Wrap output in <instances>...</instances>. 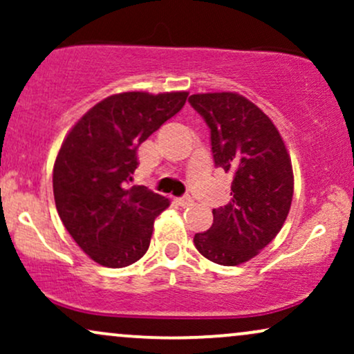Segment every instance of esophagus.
Wrapping results in <instances>:
<instances>
[{"label": "esophagus", "instance_id": "esophagus-1", "mask_svg": "<svg viewBox=\"0 0 354 354\" xmlns=\"http://www.w3.org/2000/svg\"><path fill=\"white\" fill-rule=\"evenodd\" d=\"M176 203L180 206H183V208H186V206H189L191 203H193V200H191V196H181V198H176Z\"/></svg>", "mask_w": 354, "mask_h": 354}]
</instances>
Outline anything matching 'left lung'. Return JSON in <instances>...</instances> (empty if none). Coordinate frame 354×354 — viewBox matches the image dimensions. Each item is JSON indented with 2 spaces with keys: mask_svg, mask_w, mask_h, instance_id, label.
<instances>
[{
  "mask_svg": "<svg viewBox=\"0 0 354 354\" xmlns=\"http://www.w3.org/2000/svg\"><path fill=\"white\" fill-rule=\"evenodd\" d=\"M189 104L211 133L216 168L233 174L231 200L213 209V225L194 234L209 261L236 266L273 241L293 200V168L273 121L236 93L191 95Z\"/></svg>",
  "mask_w": 354,
  "mask_h": 354,
  "instance_id": "8db88e82",
  "label": "left lung"
}]
</instances>
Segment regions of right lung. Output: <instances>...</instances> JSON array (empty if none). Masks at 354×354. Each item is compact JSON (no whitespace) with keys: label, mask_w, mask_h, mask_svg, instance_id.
<instances>
[{"label":"right lung","mask_w":354,"mask_h":354,"mask_svg":"<svg viewBox=\"0 0 354 354\" xmlns=\"http://www.w3.org/2000/svg\"><path fill=\"white\" fill-rule=\"evenodd\" d=\"M188 93L131 91L108 96L71 128L53 168L64 228L93 261L124 268L143 258L153 223L169 200L131 186L138 146L185 106Z\"/></svg>","instance_id":"1"}]
</instances>
